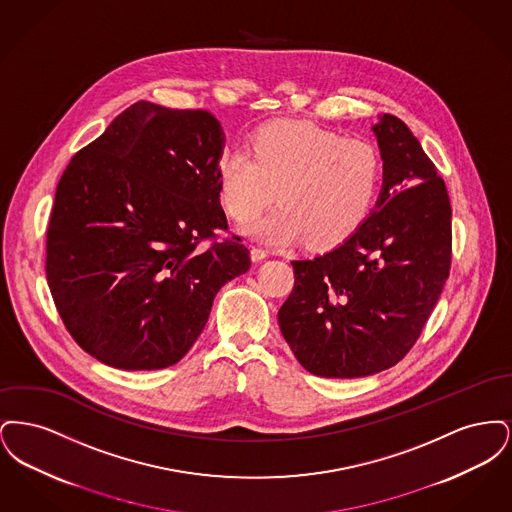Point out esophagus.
<instances>
[{
    "label": "esophagus",
    "mask_w": 512,
    "mask_h": 512,
    "mask_svg": "<svg viewBox=\"0 0 512 512\" xmlns=\"http://www.w3.org/2000/svg\"><path fill=\"white\" fill-rule=\"evenodd\" d=\"M268 253L265 249H261V247H251V261L253 263H259V261H263V259H267Z\"/></svg>",
    "instance_id": "esophagus-1"
}]
</instances>
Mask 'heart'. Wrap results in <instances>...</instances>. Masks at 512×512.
<instances>
[{
  "label": "heart",
  "instance_id": "heart-1",
  "mask_svg": "<svg viewBox=\"0 0 512 512\" xmlns=\"http://www.w3.org/2000/svg\"><path fill=\"white\" fill-rule=\"evenodd\" d=\"M226 213L247 224L274 199L280 207L247 232L270 245L303 240L317 249L345 242L366 219L382 178L374 144L307 121L259 126L245 151L224 153L217 167Z\"/></svg>",
  "mask_w": 512,
  "mask_h": 512
}]
</instances>
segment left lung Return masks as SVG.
<instances>
[{"instance_id": "obj_1", "label": "left lung", "mask_w": 512, "mask_h": 512, "mask_svg": "<svg viewBox=\"0 0 512 512\" xmlns=\"http://www.w3.org/2000/svg\"><path fill=\"white\" fill-rule=\"evenodd\" d=\"M372 126L382 190L363 224L315 259L292 261L278 324L295 359L322 378H363L397 365L418 340L451 267L443 180L401 119Z\"/></svg>"}]
</instances>
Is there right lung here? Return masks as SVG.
Here are the masks:
<instances>
[{
  "mask_svg": "<svg viewBox=\"0 0 512 512\" xmlns=\"http://www.w3.org/2000/svg\"><path fill=\"white\" fill-rule=\"evenodd\" d=\"M224 132L207 111L138 101L63 172L46 274L76 343L103 365H176L203 332L215 295L249 270L226 230L217 167Z\"/></svg>",
  "mask_w": 512,
  "mask_h": 512,
  "instance_id": "add662e5",
  "label": "right lung"
}]
</instances>
